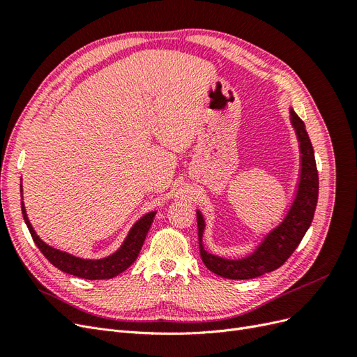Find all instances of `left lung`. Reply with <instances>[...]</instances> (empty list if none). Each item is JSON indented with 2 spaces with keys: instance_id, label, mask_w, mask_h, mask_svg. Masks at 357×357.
Masks as SVG:
<instances>
[{
  "instance_id": "left-lung-1",
  "label": "left lung",
  "mask_w": 357,
  "mask_h": 357,
  "mask_svg": "<svg viewBox=\"0 0 357 357\" xmlns=\"http://www.w3.org/2000/svg\"><path fill=\"white\" fill-rule=\"evenodd\" d=\"M290 123L295 129L301 152V169L295 197L290 202L284 219L264 235V238L252 253L238 259H228L205 250L202 241L205 219L202 213L197 210L199 253L202 262L211 273L231 280H248L271 273L287 261L308 231L312 218H314L319 197L316 158L305 125L294 109H290Z\"/></svg>"
}]
</instances>
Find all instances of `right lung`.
I'll list each match as a JSON object with an SVG mask.
<instances>
[{"label": "right lung", "instance_id": "right-lung-1", "mask_svg": "<svg viewBox=\"0 0 357 357\" xmlns=\"http://www.w3.org/2000/svg\"><path fill=\"white\" fill-rule=\"evenodd\" d=\"M20 192H22V185H20ZM20 205H22V215L31 232L32 240H34V243L40 248V252L46 256L47 261L63 273L80 277V278H86V280L113 278L131 266L135 262L139 250H142L146 235L156 215V211H149L143 215V218H139L132 225V228L129 229L122 245L110 256L101 257V259H84V257L70 255L67 252H62L59 248L52 247L43 241L34 231V228H32V225L28 219L24 201H20Z\"/></svg>", "mask_w": 357, "mask_h": 357}]
</instances>
